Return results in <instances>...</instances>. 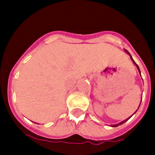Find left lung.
I'll return each instance as SVG.
<instances>
[{
	"instance_id": "1",
	"label": "left lung",
	"mask_w": 155,
	"mask_h": 155,
	"mask_svg": "<svg viewBox=\"0 0 155 155\" xmlns=\"http://www.w3.org/2000/svg\"><path fill=\"white\" fill-rule=\"evenodd\" d=\"M125 52H126V53H128V55H129V56H130V58H131V60H132V62H133V63H134V65H135V66H136L137 69H138V72H139L140 75H141V71H140V69H139V67H138V65H137V64H136V63H135V62H134V60H133V59H132V57H131V54H130V53H128V50H125ZM140 105H141V103H140ZM140 105H139V106H140ZM139 106H138V108H139ZM138 109H137V110H136V112H137V111H138ZM135 112H134V113H135ZM134 114H133V115H134ZM132 115H131V116H130V117H128V118H127V119H125V120H124V121H121V122H120V123H118V124H115V125H111V126H112V127H117V126H118V125H122V124H123V123H125V121H128V119H129V118H131V116H132Z\"/></svg>"
}]
</instances>
